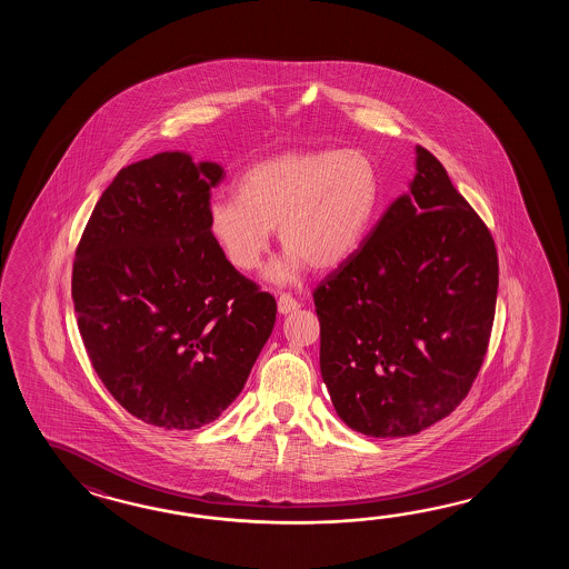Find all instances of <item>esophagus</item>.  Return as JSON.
<instances>
[{
  "label": "esophagus",
  "instance_id": "obj_1",
  "mask_svg": "<svg viewBox=\"0 0 569 569\" xmlns=\"http://www.w3.org/2000/svg\"><path fill=\"white\" fill-rule=\"evenodd\" d=\"M301 305L297 302V299H292L290 295H280L279 299V313L280 315H289L295 313L297 309H299Z\"/></svg>",
  "mask_w": 569,
  "mask_h": 569
}]
</instances>
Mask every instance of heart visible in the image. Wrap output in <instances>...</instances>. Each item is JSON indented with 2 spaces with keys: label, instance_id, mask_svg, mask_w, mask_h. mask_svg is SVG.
Listing matches in <instances>:
<instances>
[{
  "label": "heart",
  "instance_id": "heart-1",
  "mask_svg": "<svg viewBox=\"0 0 569 569\" xmlns=\"http://www.w3.org/2000/svg\"><path fill=\"white\" fill-rule=\"evenodd\" d=\"M380 203V170L362 150L302 148L264 158L243 170L236 197H213L207 231L240 272H254L272 230L287 248L268 270L272 282H289L307 264L333 270L363 242Z\"/></svg>",
  "mask_w": 569,
  "mask_h": 569
}]
</instances>
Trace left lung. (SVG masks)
Returning <instances> with one entry per match:
<instances>
[{
    "instance_id": "left-lung-1",
    "label": "left lung",
    "mask_w": 569,
    "mask_h": 569,
    "mask_svg": "<svg viewBox=\"0 0 569 569\" xmlns=\"http://www.w3.org/2000/svg\"><path fill=\"white\" fill-rule=\"evenodd\" d=\"M415 154L409 191L313 292L323 382L363 436H415L448 417L495 321V240L443 164L423 146Z\"/></svg>"
}]
</instances>
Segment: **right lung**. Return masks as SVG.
I'll list each match as a JSON object with an SVG mask.
<instances>
[{"mask_svg": "<svg viewBox=\"0 0 569 569\" xmlns=\"http://www.w3.org/2000/svg\"><path fill=\"white\" fill-rule=\"evenodd\" d=\"M218 162L160 152L121 169L74 252L73 302L89 360L126 411L169 431L216 421L242 392L277 301L207 231Z\"/></svg>", "mask_w": 569, "mask_h": 569, "instance_id": "1", "label": "right lung"}]
</instances>
